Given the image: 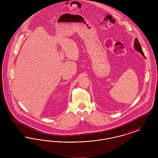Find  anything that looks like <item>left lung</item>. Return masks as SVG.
Wrapping results in <instances>:
<instances>
[{"instance_id": "obj_1", "label": "left lung", "mask_w": 158, "mask_h": 158, "mask_svg": "<svg viewBox=\"0 0 158 158\" xmlns=\"http://www.w3.org/2000/svg\"><path fill=\"white\" fill-rule=\"evenodd\" d=\"M134 45H135V50H136L137 51H138L139 52H140V53H141V54H142V56H143V57H145L143 50H142V47H141V45L140 44V43H139V41H138V40H137V38H135V40Z\"/></svg>"}]
</instances>
